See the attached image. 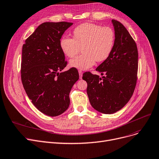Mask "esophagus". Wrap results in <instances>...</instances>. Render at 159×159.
<instances>
[{"label": "esophagus", "mask_w": 159, "mask_h": 159, "mask_svg": "<svg viewBox=\"0 0 159 159\" xmlns=\"http://www.w3.org/2000/svg\"><path fill=\"white\" fill-rule=\"evenodd\" d=\"M79 77L81 79L82 78V71L81 70L79 71Z\"/></svg>", "instance_id": "34e87169"}]
</instances>
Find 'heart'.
I'll use <instances>...</instances> for the list:
<instances>
[{"mask_svg":"<svg viewBox=\"0 0 159 159\" xmlns=\"http://www.w3.org/2000/svg\"><path fill=\"white\" fill-rule=\"evenodd\" d=\"M115 41V33L108 26L102 27L93 23H84L73 30V38L64 36L60 41L61 51L73 58L81 49L82 54L70 61V66L80 70L92 67L95 61L106 60L111 53Z\"/></svg>","mask_w":159,"mask_h":159,"instance_id":"b5f03b06","label":"heart"}]
</instances>
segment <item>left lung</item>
I'll return each mask as SVG.
<instances>
[{
  "mask_svg": "<svg viewBox=\"0 0 159 159\" xmlns=\"http://www.w3.org/2000/svg\"><path fill=\"white\" fill-rule=\"evenodd\" d=\"M115 41L108 58L96 68L102 77L84 73L87 94L92 107L106 114L116 112L132 97L136 85L139 54L136 42L120 22L112 19Z\"/></svg>",
  "mask_w": 159,
  "mask_h": 159,
  "instance_id": "obj_1",
  "label": "left lung"
}]
</instances>
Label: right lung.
<instances>
[{"mask_svg":"<svg viewBox=\"0 0 159 159\" xmlns=\"http://www.w3.org/2000/svg\"><path fill=\"white\" fill-rule=\"evenodd\" d=\"M72 25L43 23L23 45L20 77L24 89L33 105L49 116H59L68 108L69 95L79 79L74 67L59 73L67 64L60 49V39Z\"/></svg>","mask_w":159,"mask_h":159,"instance_id":"1","label":"right lung"}]
</instances>
